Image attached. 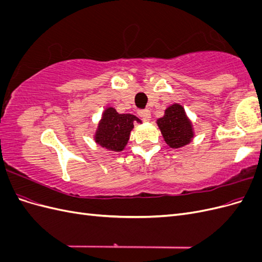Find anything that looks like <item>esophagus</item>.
Returning a JSON list of instances; mask_svg holds the SVG:
<instances>
[{
    "mask_svg": "<svg viewBox=\"0 0 262 262\" xmlns=\"http://www.w3.org/2000/svg\"><path fill=\"white\" fill-rule=\"evenodd\" d=\"M139 116H140L142 119H143V121H149L150 113H149V110H147V109L139 110Z\"/></svg>",
    "mask_w": 262,
    "mask_h": 262,
    "instance_id": "esophagus-1",
    "label": "esophagus"
}]
</instances>
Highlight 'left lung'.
<instances>
[{"label": "left lung", "instance_id": "obj_1", "mask_svg": "<svg viewBox=\"0 0 262 262\" xmlns=\"http://www.w3.org/2000/svg\"><path fill=\"white\" fill-rule=\"evenodd\" d=\"M162 136L169 147L186 146L194 138L192 122L187 116L185 108L173 102L165 109L164 116L156 120Z\"/></svg>", "mask_w": 262, "mask_h": 262}]
</instances>
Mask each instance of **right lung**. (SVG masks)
Here are the masks:
<instances>
[{
	"instance_id": "obj_1",
	"label": "right lung",
	"mask_w": 262,
	"mask_h": 262,
	"mask_svg": "<svg viewBox=\"0 0 262 262\" xmlns=\"http://www.w3.org/2000/svg\"><path fill=\"white\" fill-rule=\"evenodd\" d=\"M142 123L140 119L131 114H119L114 107H107L101 115L94 141L113 152H122L130 139L134 122Z\"/></svg>"
}]
</instances>
